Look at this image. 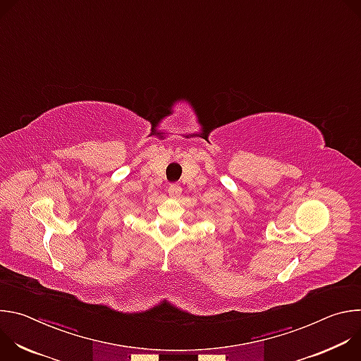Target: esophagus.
<instances>
[{
  "label": "esophagus",
  "mask_w": 361,
  "mask_h": 361,
  "mask_svg": "<svg viewBox=\"0 0 361 361\" xmlns=\"http://www.w3.org/2000/svg\"><path fill=\"white\" fill-rule=\"evenodd\" d=\"M181 194V187L178 185V184H171L170 187H169V195L170 197H178Z\"/></svg>",
  "instance_id": "1"
}]
</instances>
